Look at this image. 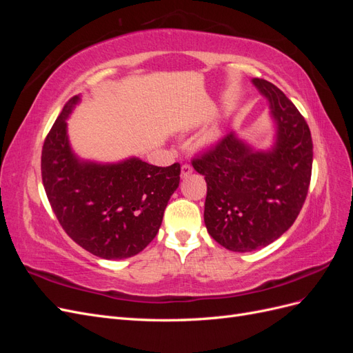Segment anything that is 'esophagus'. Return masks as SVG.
Masks as SVG:
<instances>
[{"label": "esophagus", "mask_w": 353, "mask_h": 353, "mask_svg": "<svg viewBox=\"0 0 353 353\" xmlns=\"http://www.w3.org/2000/svg\"><path fill=\"white\" fill-rule=\"evenodd\" d=\"M191 174H193V166L188 165V163H184L183 166H181V176L185 178V176L191 175Z\"/></svg>", "instance_id": "obj_1"}]
</instances>
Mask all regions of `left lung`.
<instances>
[{"label":"left lung","mask_w":353,"mask_h":353,"mask_svg":"<svg viewBox=\"0 0 353 353\" xmlns=\"http://www.w3.org/2000/svg\"><path fill=\"white\" fill-rule=\"evenodd\" d=\"M276 121L271 152H252L228 134L191 160L205 175V223L232 252L265 248L293 225L311 184L314 145L305 117L274 83L254 78Z\"/></svg>","instance_id":"left-lung-1"}]
</instances>
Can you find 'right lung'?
<instances>
[{
    "mask_svg": "<svg viewBox=\"0 0 353 353\" xmlns=\"http://www.w3.org/2000/svg\"><path fill=\"white\" fill-rule=\"evenodd\" d=\"M72 97L42 145L41 175L61 228L82 249L103 259H125L147 248L179 185L181 165L168 168L130 159L117 165L81 163L73 156L66 117Z\"/></svg>",
    "mask_w": 353,
    "mask_h": 353,
    "instance_id": "right-lung-1",
    "label": "right lung"
}]
</instances>
